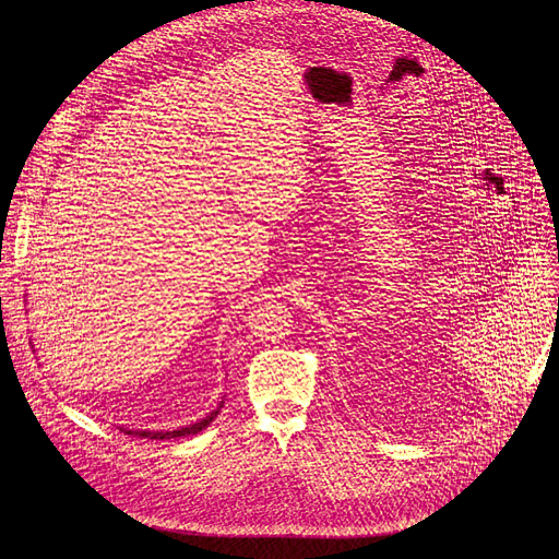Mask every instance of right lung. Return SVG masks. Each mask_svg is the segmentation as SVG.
I'll return each mask as SVG.
<instances>
[{
	"label": "right lung",
	"instance_id": "right-lung-1",
	"mask_svg": "<svg viewBox=\"0 0 559 559\" xmlns=\"http://www.w3.org/2000/svg\"><path fill=\"white\" fill-rule=\"evenodd\" d=\"M221 407H223V401L218 403V407L212 412V414H207L203 420H199V423H192V425H188V427H179V429H173V431H150V429H128V427H119L123 433H128V436H134V438H147V440H170V438H181V436H190V433H199L201 429H205L216 416H218V412H221Z\"/></svg>",
	"mask_w": 559,
	"mask_h": 559
}]
</instances>
